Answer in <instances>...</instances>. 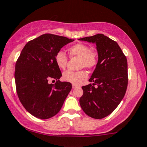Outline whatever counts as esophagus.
Wrapping results in <instances>:
<instances>
[{"instance_id": "obj_1", "label": "esophagus", "mask_w": 147, "mask_h": 147, "mask_svg": "<svg viewBox=\"0 0 147 147\" xmlns=\"http://www.w3.org/2000/svg\"><path fill=\"white\" fill-rule=\"evenodd\" d=\"M78 87V86L76 85V84H72V88H73V89L77 88V87Z\"/></svg>"}]
</instances>
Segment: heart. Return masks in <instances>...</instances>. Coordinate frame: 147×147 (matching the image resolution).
Wrapping results in <instances>:
<instances>
[{"label":"heart","mask_w":147,"mask_h":147,"mask_svg":"<svg viewBox=\"0 0 147 147\" xmlns=\"http://www.w3.org/2000/svg\"><path fill=\"white\" fill-rule=\"evenodd\" d=\"M69 55L80 57V67L92 69L97 63V55L95 52L92 51L88 45L83 43H77L68 48ZM55 61L60 69H65L67 63V57L63 51H59L55 56ZM87 78L85 71L67 70L63 73V79L65 82L73 84H80Z\"/></svg>","instance_id":"1"}]
</instances>
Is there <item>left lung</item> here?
<instances>
[{"label": "left lung", "mask_w": 147, "mask_h": 147, "mask_svg": "<svg viewBox=\"0 0 147 147\" xmlns=\"http://www.w3.org/2000/svg\"><path fill=\"white\" fill-rule=\"evenodd\" d=\"M79 40L95 44L98 54L96 67L89 80L92 84L82 87L80 105L89 117L102 119L110 115L124 98L128 84L127 58L117 42L103 34Z\"/></svg>", "instance_id": "obj_1"}]
</instances>
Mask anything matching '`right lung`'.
<instances>
[{
	"instance_id": "1",
	"label": "right lung",
	"mask_w": 147,
	"mask_h": 147,
	"mask_svg": "<svg viewBox=\"0 0 147 147\" xmlns=\"http://www.w3.org/2000/svg\"><path fill=\"white\" fill-rule=\"evenodd\" d=\"M72 41L66 37L44 34L29 41L22 50L15 68L16 90L23 106L32 116L49 119L63 107L72 84L59 80L62 74L55 56ZM51 79L56 80L55 84H49Z\"/></svg>"
}]
</instances>
